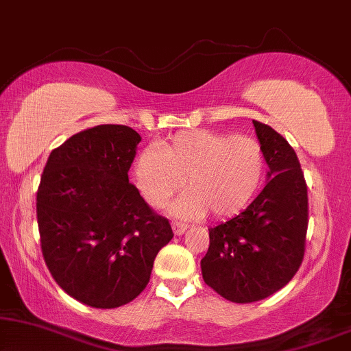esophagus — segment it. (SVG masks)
<instances>
[{
    "label": "esophagus",
    "mask_w": 351,
    "mask_h": 351,
    "mask_svg": "<svg viewBox=\"0 0 351 351\" xmlns=\"http://www.w3.org/2000/svg\"><path fill=\"white\" fill-rule=\"evenodd\" d=\"M172 230H174V234L177 237H180V234H184V232L186 230V223H182V222H172Z\"/></svg>",
    "instance_id": "esophagus-1"
}]
</instances>
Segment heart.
<instances>
[{
	"label": "heart",
	"instance_id": "1",
	"mask_svg": "<svg viewBox=\"0 0 351 351\" xmlns=\"http://www.w3.org/2000/svg\"><path fill=\"white\" fill-rule=\"evenodd\" d=\"M265 156L249 136L196 129L145 148L134 162L136 184L153 208H162L184 184L189 186L171 213L195 219L208 210L230 217L247 206L261 186Z\"/></svg>",
	"mask_w": 351,
	"mask_h": 351
}]
</instances>
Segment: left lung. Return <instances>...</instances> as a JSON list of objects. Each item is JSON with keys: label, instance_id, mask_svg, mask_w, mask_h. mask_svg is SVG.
<instances>
[{"label": "left lung", "instance_id": "left-lung-1", "mask_svg": "<svg viewBox=\"0 0 351 351\" xmlns=\"http://www.w3.org/2000/svg\"><path fill=\"white\" fill-rule=\"evenodd\" d=\"M252 123L268 182L243 213L209 228V249L201 258L206 285L237 304L265 299L292 280L308 228V195L294 148L275 129Z\"/></svg>", "mask_w": 351, "mask_h": 351}]
</instances>
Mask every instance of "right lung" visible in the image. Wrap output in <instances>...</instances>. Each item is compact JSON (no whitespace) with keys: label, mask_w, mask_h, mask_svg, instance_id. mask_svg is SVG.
I'll return each instance as SVG.
<instances>
[{"label":"right lung","mask_w":351,"mask_h":351,"mask_svg":"<svg viewBox=\"0 0 351 351\" xmlns=\"http://www.w3.org/2000/svg\"><path fill=\"white\" fill-rule=\"evenodd\" d=\"M142 138L129 126L100 124L51 152L36 193L41 251L57 285L94 308H117L150 281L171 241L169 220L129 184Z\"/></svg>","instance_id":"obj_1"}]
</instances>
